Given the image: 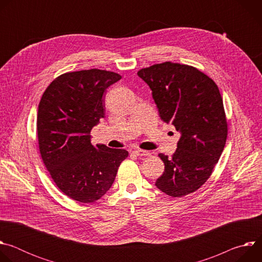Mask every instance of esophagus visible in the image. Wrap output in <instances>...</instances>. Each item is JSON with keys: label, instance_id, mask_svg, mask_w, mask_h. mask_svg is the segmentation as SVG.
Here are the masks:
<instances>
[{"label": "esophagus", "instance_id": "obj_1", "mask_svg": "<svg viewBox=\"0 0 262 262\" xmlns=\"http://www.w3.org/2000/svg\"><path fill=\"white\" fill-rule=\"evenodd\" d=\"M133 152L138 157H150L151 156L150 152L146 151V150H142V149H136V150H134Z\"/></svg>", "mask_w": 262, "mask_h": 262}]
</instances>
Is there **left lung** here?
<instances>
[{
  "mask_svg": "<svg viewBox=\"0 0 262 262\" xmlns=\"http://www.w3.org/2000/svg\"><path fill=\"white\" fill-rule=\"evenodd\" d=\"M152 91L160 117L180 133L172 158L156 185L172 197L197 191L209 178L227 139L223 99L215 83L197 68L165 62L138 71Z\"/></svg>",
  "mask_w": 262,
  "mask_h": 262,
  "instance_id": "left-lung-1",
  "label": "left lung"
}]
</instances>
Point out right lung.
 I'll use <instances>...</instances> for the list:
<instances>
[{"instance_id": "obj_1", "label": "right lung", "mask_w": 262, "mask_h": 262, "mask_svg": "<svg viewBox=\"0 0 262 262\" xmlns=\"http://www.w3.org/2000/svg\"><path fill=\"white\" fill-rule=\"evenodd\" d=\"M121 76L89 69L54 80L38 106L37 135L42 161L58 188L69 198L91 203L113 184L128 156L125 149L91 144V129L104 117V92Z\"/></svg>"}]
</instances>
